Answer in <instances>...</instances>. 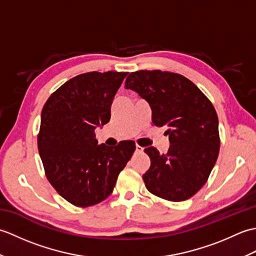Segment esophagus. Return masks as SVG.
<instances>
[{
	"label": "esophagus",
	"instance_id": "1",
	"mask_svg": "<svg viewBox=\"0 0 256 256\" xmlns=\"http://www.w3.org/2000/svg\"><path fill=\"white\" fill-rule=\"evenodd\" d=\"M135 148H136V152H138V153H140V152H143L142 146H140V145L136 144V146H135Z\"/></svg>",
	"mask_w": 256,
	"mask_h": 256
}]
</instances>
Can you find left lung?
Segmentation results:
<instances>
[{
  "label": "left lung",
  "instance_id": "left-lung-1",
  "mask_svg": "<svg viewBox=\"0 0 256 256\" xmlns=\"http://www.w3.org/2000/svg\"><path fill=\"white\" fill-rule=\"evenodd\" d=\"M125 88L148 102L152 121L167 128L170 143L165 155L153 146L145 148L150 158L143 175L146 188L170 201L192 197L206 184L219 155V121L212 103L186 77L160 70L131 72Z\"/></svg>",
  "mask_w": 256,
  "mask_h": 256
}]
</instances>
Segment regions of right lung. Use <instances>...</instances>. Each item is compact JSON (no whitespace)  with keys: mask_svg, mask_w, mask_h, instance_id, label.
Here are the masks:
<instances>
[{"mask_svg":"<svg viewBox=\"0 0 256 256\" xmlns=\"http://www.w3.org/2000/svg\"><path fill=\"white\" fill-rule=\"evenodd\" d=\"M128 72H86L48 98L40 116L38 150L46 177L62 198L90 206L113 192L135 150L133 140L98 144L94 130L110 121L111 104Z\"/></svg>","mask_w":256,"mask_h":256,"instance_id":"obj_1","label":"right lung"}]
</instances>
